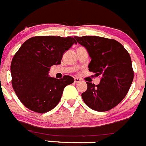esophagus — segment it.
Listing matches in <instances>:
<instances>
[{"label": "esophagus", "mask_w": 146, "mask_h": 146, "mask_svg": "<svg viewBox=\"0 0 146 146\" xmlns=\"http://www.w3.org/2000/svg\"><path fill=\"white\" fill-rule=\"evenodd\" d=\"M80 81H81V79L77 78V77H75V78H74V82L75 83H79Z\"/></svg>", "instance_id": "esophagus-1"}]
</instances>
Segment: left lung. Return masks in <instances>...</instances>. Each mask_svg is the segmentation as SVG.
<instances>
[{
  "mask_svg": "<svg viewBox=\"0 0 146 146\" xmlns=\"http://www.w3.org/2000/svg\"><path fill=\"white\" fill-rule=\"evenodd\" d=\"M74 38L88 51L91 58L89 71L95 77H102L98 85L86 82L87 90L82 98L94 110H110L123 100L133 82L134 72L130 54L115 39L95 36Z\"/></svg>",
  "mask_w": 146,
  "mask_h": 146,
  "instance_id": "left-lung-1",
  "label": "left lung"
}]
</instances>
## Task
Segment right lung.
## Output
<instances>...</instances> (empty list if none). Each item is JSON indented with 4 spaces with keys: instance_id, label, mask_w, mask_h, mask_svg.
<instances>
[{
    "instance_id": "1",
    "label": "right lung",
    "mask_w": 146,
    "mask_h": 146,
    "mask_svg": "<svg viewBox=\"0 0 146 146\" xmlns=\"http://www.w3.org/2000/svg\"><path fill=\"white\" fill-rule=\"evenodd\" d=\"M74 44L71 36H38L26 40L12 59V86L21 102L28 109L44 113L60 101L64 87L74 82L71 76L50 77L53 65L61 64L62 56Z\"/></svg>"
}]
</instances>
